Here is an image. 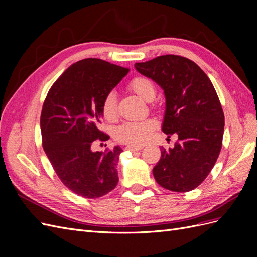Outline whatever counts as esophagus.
Returning <instances> with one entry per match:
<instances>
[{
  "instance_id": "1",
  "label": "esophagus",
  "mask_w": 257,
  "mask_h": 257,
  "mask_svg": "<svg viewBox=\"0 0 257 257\" xmlns=\"http://www.w3.org/2000/svg\"><path fill=\"white\" fill-rule=\"evenodd\" d=\"M125 150H128V151H132V152H136V151H139L143 149V147H136V146H126L125 148H124Z\"/></svg>"
}]
</instances>
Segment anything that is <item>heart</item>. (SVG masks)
Segmentation results:
<instances>
[{
	"instance_id": "heart-1",
	"label": "heart",
	"mask_w": 257,
	"mask_h": 257,
	"mask_svg": "<svg viewBox=\"0 0 257 257\" xmlns=\"http://www.w3.org/2000/svg\"><path fill=\"white\" fill-rule=\"evenodd\" d=\"M127 88L146 102H151L157 94L153 81L145 76L135 77L128 82ZM102 113L104 118L109 122H113L118 118V100L114 92L107 93L104 97ZM155 126L157 122L153 119L125 122L115 128L114 139L116 142L130 146H141L149 139Z\"/></svg>"
}]
</instances>
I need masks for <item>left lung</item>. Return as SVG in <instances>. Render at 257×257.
<instances>
[{
    "label": "left lung",
    "mask_w": 257,
    "mask_h": 257,
    "mask_svg": "<svg viewBox=\"0 0 257 257\" xmlns=\"http://www.w3.org/2000/svg\"><path fill=\"white\" fill-rule=\"evenodd\" d=\"M135 68L164 90L162 131L178 135L174 148L161 149L155 180L169 191H192L211 172L222 148L224 112L213 84L195 62L175 54L135 63Z\"/></svg>",
    "instance_id": "obj_1"
}]
</instances>
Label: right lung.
<instances>
[{"label":"right lung","instance_id":"add662e5","mask_svg":"<svg viewBox=\"0 0 257 257\" xmlns=\"http://www.w3.org/2000/svg\"><path fill=\"white\" fill-rule=\"evenodd\" d=\"M128 71L100 59H83L59 77L44 102L45 153L62 183L84 198L102 197L118 184L121 148L94 152L91 147L109 139L98 128L102 103Z\"/></svg>","mask_w":257,"mask_h":257}]
</instances>
